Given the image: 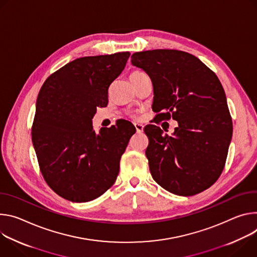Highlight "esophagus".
I'll use <instances>...</instances> for the list:
<instances>
[{
	"mask_svg": "<svg viewBox=\"0 0 257 257\" xmlns=\"http://www.w3.org/2000/svg\"><path fill=\"white\" fill-rule=\"evenodd\" d=\"M135 127L137 130V133H142V132H143L144 125L141 124V123H135Z\"/></svg>",
	"mask_w": 257,
	"mask_h": 257,
	"instance_id": "34e87169",
	"label": "esophagus"
}]
</instances>
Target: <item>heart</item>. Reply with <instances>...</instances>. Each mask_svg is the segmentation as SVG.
Masks as SVG:
<instances>
[{
  "mask_svg": "<svg viewBox=\"0 0 257 257\" xmlns=\"http://www.w3.org/2000/svg\"><path fill=\"white\" fill-rule=\"evenodd\" d=\"M144 72H142V71H139V70H136V71H134L131 75H139V74H143Z\"/></svg>",
  "mask_w": 257,
  "mask_h": 257,
  "instance_id": "obj_1",
  "label": "heart"
}]
</instances>
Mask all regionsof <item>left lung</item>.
<instances>
[{
	"label": "left lung",
	"instance_id": "obj_1",
	"mask_svg": "<svg viewBox=\"0 0 257 257\" xmlns=\"http://www.w3.org/2000/svg\"><path fill=\"white\" fill-rule=\"evenodd\" d=\"M153 84L157 120H177L173 136L148 124L146 156L154 181L166 191L192 196L212 186L224 167L233 124L222 85L202 61L187 52L152 50L132 55Z\"/></svg>",
	"mask_w": 257,
	"mask_h": 257
}]
</instances>
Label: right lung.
Returning a JSON list of instances; mask_svg holds the SVG:
<instances>
[{"mask_svg":"<svg viewBox=\"0 0 257 257\" xmlns=\"http://www.w3.org/2000/svg\"><path fill=\"white\" fill-rule=\"evenodd\" d=\"M130 52L77 58L51 74L39 93L32 127L41 173L49 187L72 202H88L116 181L134 124L119 120L93 130L97 107L124 69Z\"/></svg>","mask_w":257,"mask_h":257,"instance_id":"1","label":"right lung"}]
</instances>
